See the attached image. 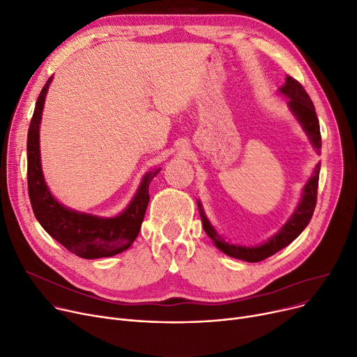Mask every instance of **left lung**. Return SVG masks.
Instances as JSON below:
<instances>
[{"mask_svg":"<svg viewBox=\"0 0 357 357\" xmlns=\"http://www.w3.org/2000/svg\"><path fill=\"white\" fill-rule=\"evenodd\" d=\"M279 91L289 98L288 105L296 120L301 123L304 131L307 133L312 147L315 149L317 153H321V133H320V123H318V117L315 112V107L304 89V86L299 84L292 77H287L285 85L279 88ZM318 178H320V163H317L314 167L312 176L308 179L303 190V197L299 201L296 210L291 215V218L287 221L285 226L280 229L272 238H269L264 245H259L255 248H246V246H238V245H230L226 240H224L210 224L208 218L205 217L202 205L198 201V208L199 215L202 220V226L205 233L214 241V245L222 252L231 257L241 259L246 261H260L265 260L266 257L275 255L280 249L287 248L289 243H292L303 230L308 226V222L312 217L315 204H317V190H318Z\"/></svg>","mask_w":357,"mask_h":357,"instance_id":"8db88e82","label":"left lung"}]
</instances>
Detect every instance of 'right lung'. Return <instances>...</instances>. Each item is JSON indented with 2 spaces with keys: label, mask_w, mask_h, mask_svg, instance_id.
I'll list each match as a JSON object with an SVG mask.
<instances>
[{
  "label": "right lung",
  "mask_w": 357,
  "mask_h": 357,
  "mask_svg": "<svg viewBox=\"0 0 357 357\" xmlns=\"http://www.w3.org/2000/svg\"><path fill=\"white\" fill-rule=\"evenodd\" d=\"M52 77L45 84L27 135V185L33 213L40 226L73 255L84 259L109 257L127 250L136 240L149 204V185L160 167L147 172L127 208L111 218H102L63 207L50 194L40 163L39 127Z\"/></svg>",
  "instance_id": "obj_1"
}]
</instances>
